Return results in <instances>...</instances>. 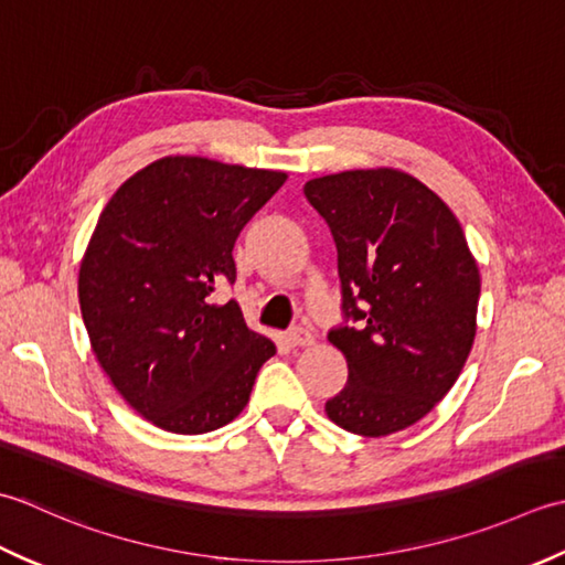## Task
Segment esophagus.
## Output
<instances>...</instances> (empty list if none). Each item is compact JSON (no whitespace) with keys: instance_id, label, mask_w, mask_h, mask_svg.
Returning <instances> with one entry per match:
<instances>
[{"instance_id":"34e87169","label":"esophagus","mask_w":565,"mask_h":565,"mask_svg":"<svg viewBox=\"0 0 565 565\" xmlns=\"http://www.w3.org/2000/svg\"><path fill=\"white\" fill-rule=\"evenodd\" d=\"M315 341V337H312V331L309 329H305V327H292L290 331L285 333V343L290 349H297V347H309V343Z\"/></svg>"}]
</instances>
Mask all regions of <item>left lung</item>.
I'll use <instances>...</instances> for the list:
<instances>
[{"label":"left lung","instance_id":"left-lung-1","mask_svg":"<svg viewBox=\"0 0 565 565\" xmlns=\"http://www.w3.org/2000/svg\"><path fill=\"white\" fill-rule=\"evenodd\" d=\"M305 198L339 253L343 324L329 341L349 383L327 399L341 429L412 427L454 387L476 339L480 273L454 212L399 170L309 180Z\"/></svg>","mask_w":565,"mask_h":565}]
</instances>
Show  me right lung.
I'll use <instances>...</instances> for the list:
<instances>
[{
	"mask_svg": "<svg viewBox=\"0 0 565 565\" xmlns=\"http://www.w3.org/2000/svg\"><path fill=\"white\" fill-rule=\"evenodd\" d=\"M285 172L170 156L138 170L102 210L83 266L79 309L99 365L129 405L172 434L238 417L275 343L241 307L234 244Z\"/></svg>",
	"mask_w": 565,
	"mask_h": 565,
	"instance_id": "1",
	"label": "right lung"
}]
</instances>
